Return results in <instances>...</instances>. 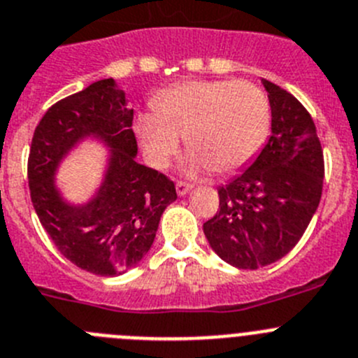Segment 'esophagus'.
<instances>
[{
  "instance_id": "esophagus-1",
  "label": "esophagus",
  "mask_w": 358,
  "mask_h": 358,
  "mask_svg": "<svg viewBox=\"0 0 358 358\" xmlns=\"http://www.w3.org/2000/svg\"><path fill=\"white\" fill-rule=\"evenodd\" d=\"M191 189H192V183L182 182V180H180V182H176V192H178V196L187 194V192L191 191Z\"/></svg>"
}]
</instances>
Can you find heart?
Returning <instances> with one entry per match:
<instances>
[{"instance_id":"heart-1","label":"heart","mask_w":358,"mask_h":358,"mask_svg":"<svg viewBox=\"0 0 358 358\" xmlns=\"http://www.w3.org/2000/svg\"><path fill=\"white\" fill-rule=\"evenodd\" d=\"M155 114H143L135 131L153 167H166L185 137L191 167L228 175L255 159L271 124V108L255 83L189 80L153 99Z\"/></svg>"}]
</instances>
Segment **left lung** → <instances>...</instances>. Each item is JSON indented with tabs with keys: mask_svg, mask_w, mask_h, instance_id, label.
Masks as SVG:
<instances>
[{
	"mask_svg": "<svg viewBox=\"0 0 358 358\" xmlns=\"http://www.w3.org/2000/svg\"><path fill=\"white\" fill-rule=\"evenodd\" d=\"M271 105V137L243 175L219 187V208L203 224L212 250L239 269L287 255L307 230L323 192L324 159L307 108L262 80Z\"/></svg>",
	"mask_w": 358,
	"mask_h": 358,
	"instance_id": "8db88e82",
	"label": "left lung"
}]
</instances>
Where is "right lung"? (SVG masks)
<instances>
[{
    "label": "right lung",
    "mask_w": 358,
    "mask_h": 358,
    "mask_svg": "<svg viewBox=\"0 0 358 358\" xmlns=\"http://www.w3.org/2000/svg\"><path fill=\"white\" fill-rule=\"evenodd\" d=\"M134 110L112 78L51 105L38 121L28 157V185L37 217L67 260L99 276H115L139 262L155 241L160 215L176 199L173 180L135 162ZM111 148L99 194L85 206L66 203L54 187L58 162L83 136Z\"/></svg>",
    "instance_id": "add662e5"
}]
</instances>
